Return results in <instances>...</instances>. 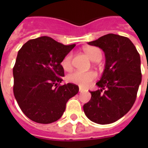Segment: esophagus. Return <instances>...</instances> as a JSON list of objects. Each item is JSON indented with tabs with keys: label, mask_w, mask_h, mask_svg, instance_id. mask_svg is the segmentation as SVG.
<instances>
[{
	"label": "esophagus",
	"mask_w": 148,
	"mask_h": 148,
	"mask_svg": "<svg viewBox=\"0 0 148 148\" xmlns=\"http://www.w3.org/2000/svg\"><path fill=\"white\" fill-rule=\"evenodd\" d=\"M82 91H84V89H82V88L80 87V88H79V92H82Z\"/></svg>",
	"instance_id": "1"
}]
</instances>
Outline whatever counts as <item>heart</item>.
I'll return each mask as SVG.
<instances>
[{"mask_svg": "<svg viewBox=\"0 0 148 148\" xmlns=\"http://www.w3.org/2000/svg\"><path fill=\"white\" fill-rule=\"evenodd\" d=\"M84 51L92 61H99L102 58V52L96 47H87ZM72 58L71 53H67L61 61V66L67 71L72 68ZM96 77L97 74L94 71H74L67 75V80L70 83L77 84L81 88H87Z\"/></svg>", "mask_w": 148, "mask_h": 148, "instance_id": "b5f03b06", "label": "heart"}]
</instances>
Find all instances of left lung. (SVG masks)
Returning <instances> with one entry per match:
<instances>
[{"instance_id":"8db88e82","label":"left lung","mask_w":148,"mask_h":148,"mask_svg":"<svg viewBox=\"0 0 148 148\" xmlns=\"http://www.w3.org/2000/svg\"><path fill=\"white\" fill-rule=\"evenodd\" d=\"M88 45L102 49L105 67L91 98L84 105L85 115L99 124H111L131 110L141 83L140 54L129 38L108 34Z\"/></svg>"}]
</instances>
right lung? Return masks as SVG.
Listing matches in <instances>:
<instances>
[{"label":"right lung","instance_id":"1","mask_svg":"<svg viewBox=\"0 0 148 148\" xmlns=\"http://www.w3.org/2000/svg\"><path fill=\"white\" fill-rule=\"evenodd\" d=\"M74 47L44 36L28 40L18 51L13 90L20 108L31 121L40 124L58 121L67 101L78 93L76 84L60 85L64 76L61 61Z\"/></svg>","mask_w":148,"mask_h":148}]
</instances>
